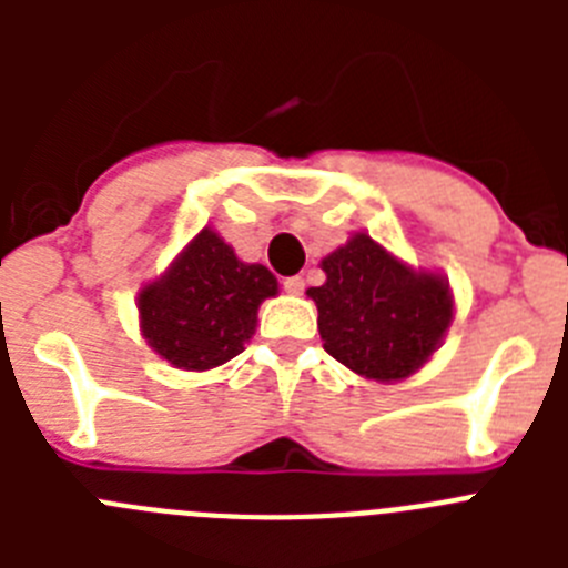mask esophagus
Wrapping results in <instances>:
<instances>
[{
    "mask_svg": "<svg viewBox=\"0 0 568 568\" xmlns=\"http://www.w3.org/2000/svg\"><path fill=\"white\" fill-rule=\"evenodd\" d=\"M284 290L293 295L304 293V278H301V275H290V278H284Z\"/></svg>",
    "mask_w": 568,
    "mask_h": 568,
    "instance_id": "1",
    "label": "esophagus"
}]
</instances>
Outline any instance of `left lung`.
<instances>
[{
  "label": "left lung",
  "mask_w": 568,
  "mask_h": 568,
  "mask_svg": "<svg viewBox=\"0 0 568 568\" xmlns=\"http://www.w3.org/2000/svg\"><path fill=\"white\" fill-rule=\"evenodd\" d=\"M327 281L310 287L324 349L375 381L409 378L429 361L453 321L440 275L406 267L378 241L355 233L321 261Z\"/></svg>",
  "instance_id": "left-lung-1"
}]
</instances>
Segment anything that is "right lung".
Segmentation results:
<instances>
[{
    "mask_svg": "<svg viewBox=\"0 0 568 568\" xmlns=\"http://www.w3.org/2000/svg\"><path fill=\"white\" fill-rule=\"evenodd\" d=\"M275 293L278 281L267 267L239 261L222 235L204 227L139 293L142 335L179 369H213L244 349L261 301Z\"/></svg>",
    "mask_w": 568,
    "mask_h": 568,
    "instance_id": "add662e5",
    "label": "right lung"
}]
</instances>
